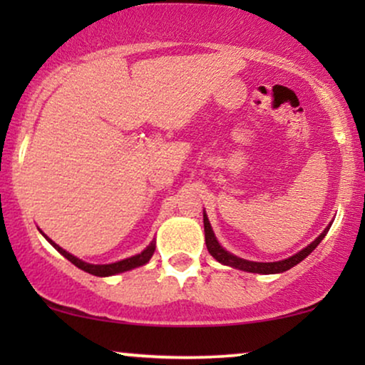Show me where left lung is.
Returning <instances> with one entry per match:
<instances>
[{"instance_id":"obj_1","label":"left lung","mask_w":365,"mask_h":365,"mask_svg":"<svg viewBox=\"0 0 365 365\" xmlns=\"http://www.w3.org/2000/svg\"><path fill=\"white\" fill-rule=\"evenodd\" d=\"M329 229H331V224L324 229V232L319 234V237L316 241H312L309 244L307 247H304L301 252L294 254L289 259H284V261H277V262H254V261H246V259H241L237 256H234V254L227 252L226 249H224L221 244L217 242L216 236H214L212 232V227L211 224H209V219L206 216V212H204V236H206V246H207V251L211 256L219 261L224 266H231V267H236V269H241V271H246V272H257V274H277V272H284V271H289V269L297 266L299 262L304 261L309 254H311L314 249L319 246V242L322 241L324 237H326V234Z\"/></svg>"}]
</instances>
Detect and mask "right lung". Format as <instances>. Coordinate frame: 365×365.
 Returning a JSON list of instances; mask_svg holds the SVG:
<instances>
[{
    "label": "right lung",
    "mask_w": 365,
    "mask_h": 365,
    "mask_svg": "<svg viewBox=\"0 0 365 365\" xmlns=\"http://www.w3.org/2000/svg\"><path fill=\"white\" fill-rule=\"evenodd\" d=\"M43 234V232H41ZM44 237H46V241L51 244V246L56 249L59 254H63L64 257L68 259L69 262H73L74 266L83 269V271H86L89 274H93V276H99V277H106V276H114V274H119V272H126V271H131L134 267H139V266H144L149 259L153 257L154 254V249H156V242H151L149 246L144 249L141 254H136V256L133 257H128V259H123V261H118V262H113V264H89V262H84L81 259L74 257L73 254H69L68 251H64L58 246L56 242H53L51 239H49L46 234H43Z\"/></svg>",
    "instance_id": "right-lung-1"
}]
</instances>
